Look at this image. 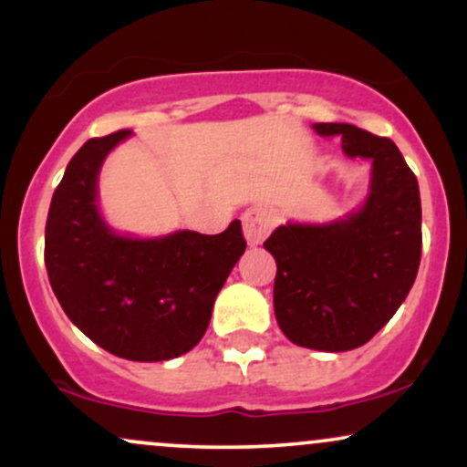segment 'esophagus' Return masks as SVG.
Listing matches in <instances>:
<instances>
[{
  "mask_svg": "<svg viewBox=\"0 0 467 467\" xmlns=\"http://www.w3.org/2000/svg\"><path fill=\"white\" fill-rule=\"evenodd\" d=\"M272 226H275V215H272L270 208L261 206V203L250 206L248 211L244 213V234L250 245L261 244V241L270 234Z\"/></svg>",
  "mask_w": 467,
  "mask_h": 467,
  "instance_id": "esophagus-1",
  "label": "esophagus"
}]
</instances>
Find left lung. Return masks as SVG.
Segmentation results:
<instances>
[{
  "instance_id": "obj_1",
  "label": "left lung",
  "mask_w": 467,
  "mask_h": 467,
  "mask_svg": "<svg viewBox=\"0 0 467 467\" xmlns=\"http://www.w3.org/2000/svg\"><path fill=\"white\" fill-rule=\"evenodd\" d=\"M342 136L349 158L373 162L371 192L358 213L323 226L287 223L265 241L276 261L275 314L294 345L316 351L362 347L409 296L421 259L415 173L390 138L347 122H316Z\"/></svg>"
}]
</instances>
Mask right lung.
<instances>
[{
	"instance_id": "right-lung-1",
	"label": "right lung",
	"mask_w": 467,
	"mask_h": 467,
	"mask_svg": "<svg viewBox=\"0 0 467 467\" xmlns=\"http://www.w3.org/2000/svg\"><path fill=\"white\" fill-rule=\"evenodd\" d=\"M127 136L130 130L92 138L69 160L47 213L46 270L63 312L89 340L125 360H171L206 334L245 239L239 219L219 234L111 233L96 206V180Z\"/></svg>"
}]
</instances>
